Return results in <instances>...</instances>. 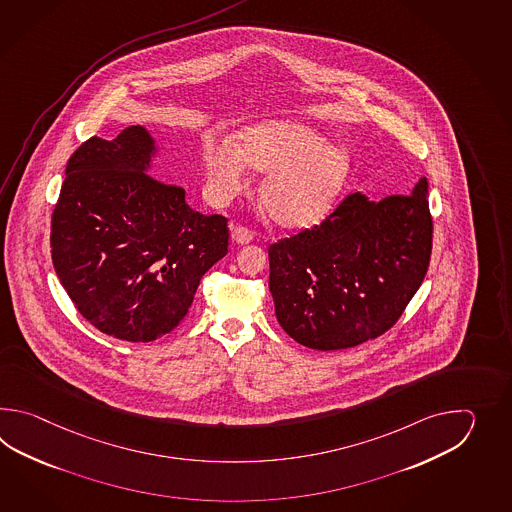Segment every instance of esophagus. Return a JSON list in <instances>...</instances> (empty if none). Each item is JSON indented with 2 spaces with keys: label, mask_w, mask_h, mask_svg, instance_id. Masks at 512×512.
<instances>
[{
  "label": "esophagus",
  "mask_w": 512,
  "mask_h": 512,
  "mask_svg": "<svg viewBox=\"0 0 512 512\" xmlns=\"http://www.w3.org/2000/svg\"><path fill=\"white\" fill-rule=\"evenodd\" d=\"M230 238L232 241H236L238 245H247V243H251L252 232L249 229H245V227H238V225H230Z\"/></svg>",
  "instance_id": "obj_1"
}]
</instances>
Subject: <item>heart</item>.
Listing matches in <instances>:
<instances>
[{
    "label": "heart",
    "instance_id": "heart-1",
    "mask_svg": "<svg viewBox=\"0 0 512 512\" xmlns=\"http://www.w3.org/2000/svg\"><path fill=\"white\" fill-rule=\"evenodd\" d=\"M238 142L205 144L203 159L212 196L225 203L249 185V164L267 172L260 186L261 205L278 225L304 229L320 223L348 185V153L329 146L324 135L294 120L256 124Z\"/></svg>",
    "mask_w": 512,
    "mask_h": 512
}]
</instances>
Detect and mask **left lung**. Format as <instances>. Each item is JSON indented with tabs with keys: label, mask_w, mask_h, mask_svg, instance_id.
<instances>
[{
	"label": "left lung",
	"mask_w": 512,
	"mask_h": 512,
	"mask_svg": "<svg viewBox=\"0 0 512 512\" xmlns=\"http://www.w3.org/2000/svg\"><path fill=\"white\" fill-rule=\"evenodd\" d=\"M428 181L412 194H351L320 225L269 247V289L283 331L333 351L381 337L425 280L432 254Z\"/></svg>",
	"instance_id": "left-lung-1"
}]
</instances>
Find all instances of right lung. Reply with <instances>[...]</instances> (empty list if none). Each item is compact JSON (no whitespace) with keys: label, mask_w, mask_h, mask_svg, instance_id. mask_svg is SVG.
Returning a JSON list of instances; mask_svg holds the SVG:
<instances>
[{"label":"right lung","mask_w":512,"mask_h":512,"mask_svg":"<svg viewBox=\"0 0 512 512\" xmlns=\"http://www.w3.org/2000/svg\"><path fill=\"white\" fill-rule=\"evenodd\" d=\"M157 146L144 126L91 137L67 161L51 219L56 276L89 324L152 342L179 326L203 274L229 252L227 218L186 205L148 174Z\"/></svg>","instance_id":"right-lung-1"}]
</instances>
